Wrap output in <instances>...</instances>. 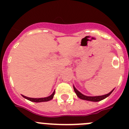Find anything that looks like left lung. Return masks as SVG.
<instances>
[{"label": "left lung", "mask_w": 129, "mask_h": 129, "mask_svg": "<svg viewBox=\"0 0 129 129\" xmlns=\"http://www.w3.org/2000/svg\"><path fill=\"white\" fill-rule=\"evenodd\" d=\"M74 90L76 94H77V97L81 99V100H86V101H94V102H98V101H101V100H104L106 98H107L108 96L111 94V93L113 92V90L114 89H113L110 92H109V94H105V95H99V96H86V95H83V94H81L80 92H79L77 89H76L75 86H74Z\"/></svg>", "instance_id": "8db88e82"}]
</instances>
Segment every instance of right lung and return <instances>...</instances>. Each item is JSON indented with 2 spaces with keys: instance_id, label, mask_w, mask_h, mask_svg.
<instances>
[{
  "instance_id": "1",
  "label": "right lung",
  "mask_w": 129,
  "mask_h": 129,
  "mask_svg": "<svg viewBox=\"0 0 129 129\" xmlns=\"http://www.w3.org/2000/svg\"><path fill=\"white\" fill-rule=\"evenodd\" d=\"M55 94V90L54 92L52 93V95H50V96L46 97V98H28V97L24 96V95H22L23 98H24L26 100H29L30 101H32V102H36V103H40V102H45V101H48L50 100H52L53 98V95Z\"/></svg>"
}]
</instances>
